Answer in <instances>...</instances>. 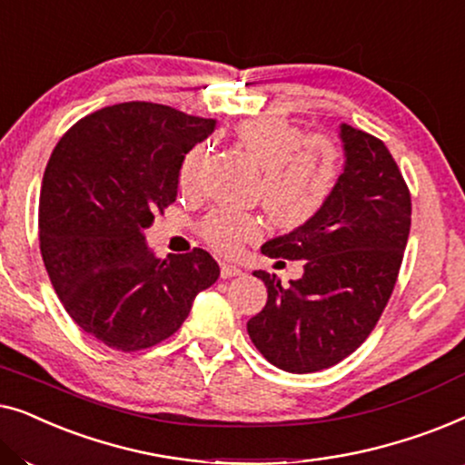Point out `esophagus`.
Segmentation results:
<instances>
[{
	"mask_svg": "<svg viewBox=\"0 0 465 465\" xmlns=\"http://www.w3.org/2000/svg\"><path fill=\"white\" fill-rule=\"evenodd\" d=\"M220 275H222V279H231V277H239V275H243V271H241L239 266L224 262V264L220 266Z\"/></svg>",
	"mask_w": 465,
	"mask_h": 465,
	"instance_id": "1",
	"label": "esophagus"
}]
</instances>
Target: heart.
Masks as SVG:
<instances>
[{
    "label": "heart",
    "mask_w": 465,
    "mask_h": 465,
    "mask_svg": "<svg viewBox=\"0 0 465 465\" xmlns=\"http://www.w3.org/2000/svg\"><path fill=\"white\" fill-rule=\"evenodd\" d=\"M237 139L262 169V203L282 226H302L326 207L341 175V154L326 139H307L298 126L282 118H253L237 126ZM203 148H193L180 167V188L199 186ZM260 232V220L250 213L215 212L203 224V234L220 252H234Z\"/></svg>",
    "instance_id": "obj_1"
}]
</instances>
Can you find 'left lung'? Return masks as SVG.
Segmentation results:
<instances>
[{"label":"left lung","mask_w":465,"mask_h":465,"mask_svg":"<svg viewBox=\"0 0 465 465\" xmlns=\"http://www.w3.org/2000/svg\"><path fill=\"white\" fill-rule=\"evenodd\" d=\"M345 164L326 207L260 247L271 258L307 260L301 279L282 285L253 271L269 292L247 334L272 366L315 372L339 364L377 326L411 232V193L381 139L339 126Z\"/></svg>","instance_id":"left-lung-1"}]
</instances>
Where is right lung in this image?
Wrapping results in <instances>:
<instances>
[{"label": "right lung", "instance_id": "obj_1", "mask_svg": "<svg viewBox=\"0 0 465 465\" xmlns=\"http://www.w3.org/2000/svg\"><path fill=\"white\" fill-rule=\"evenodd\" d=\"M215 120L131 101L75 123L40 193V250L56 296L86 334L139 351L169 339L220 277L205 250L156 258L145 228L177 196L183 156Z\"/></svg>", "mask_w": 465, "mask_h": 465}]
</instances>
